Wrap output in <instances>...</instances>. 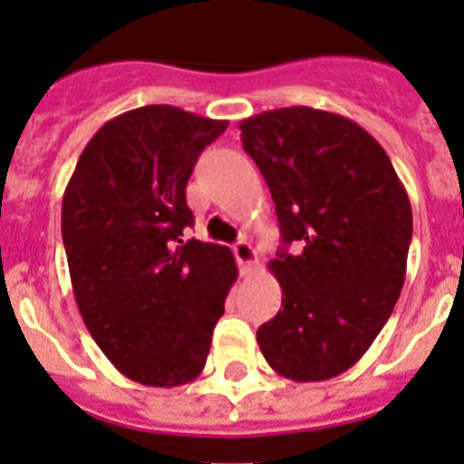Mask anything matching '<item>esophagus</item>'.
Returning a JSON list of instances; mask_svg holds the SVG:
<instances>
[{
	"label": "esophagus",
	"mask_w": 464,
	"mask_h": 464,
	"mask_svg": "<svg viewBox=\"0 0 464 464\" xmlns=\"http://www.w3.org/2000/svg\"><path fill=\"white\" fill-rule=\"evenodd\" d=\"M233 254H236V258H237L240 273L247 275L249 270H252L254 263H256V252H254L252 245H249L247 240H237L236 245H233Z\"/></svg>",
	"instance_id": "34e87169"
}]
</instances>
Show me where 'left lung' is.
I'll list each match as a JSON object with an SVG mask.
<instances>
[{"label": "left lung", "mask_w": 464, "mask_h": 464, "mask_svg": "<svg viewBox=\"0 0 464 464\" xmlns=\"http://www.w3.org/2000/svg\"><path fill=\"white\" fill-rule=\"evenodd\" d=\"M240 131L282 231L268 263L282 310L256 342L282 377L325 382L358 362L398 303L411 242L409 196L382 145L335 112L277 108L242 120Z\"/></svg>", "instance_id": "8db88e82"}]
</instances>
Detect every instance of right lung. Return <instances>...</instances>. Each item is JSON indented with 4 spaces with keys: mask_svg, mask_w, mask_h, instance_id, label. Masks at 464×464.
Here are the masks:
<instances>
[{
    "mask_svg": "<svg viewBox=\"0 0 464 464\" xmlns=\"http://www.w3.org/2000/svg\"><path fill=\"white\" fill-rule=\"evenodd\" d=\"M227 120L143 106L108 120L62 201V240L87 331L124 377L182 386L201 374L237 279L224 245L182 240L187 182Z\"/></svg>",
    "mask_w": 464,
    "mask_h": 464,
    "instance_id": "obj_1",
    "label": "right lung"
}]
</instances>
